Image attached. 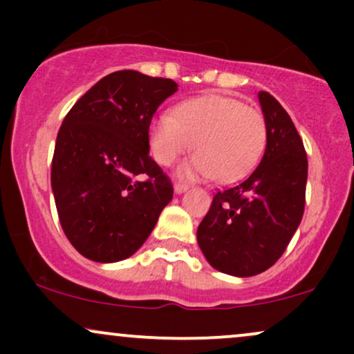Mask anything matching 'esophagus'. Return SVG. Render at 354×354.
<instances>
[{"label": "esophagus", "instance_id": "1", "mask_svg": "<svg viewBox=\"0 0 354 354\" xmlns=\"http://www.w3.org/2000/svg\"><path fill=\"white\" fill-rule=\"evenodd\" d=\"M186 189H188V185H183V183H176L174 185V193L176 194H183Z\"/></svg>", "mask_w": 354, "mask_h": 354}]
</instances>
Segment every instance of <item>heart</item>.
<instances>
[{"label": "heart", "instance_id": "1", "mask_svg": "<svg viewBox=\"0 0 354 354\" xmlns=\"http://www.w3.org/2000/svg\"><path fill=\"white\" fill-rule=\"evenodd\" d=\"M266 135V120L259 109L228 96L209 95L181 103L174 116L154 118L149 148L158 163L169 166L189 151L194 140L196 154L181 166L180 176L231 183L258 163Z\"/></svg>", "mask_w": 354, "mask_h": 354}]
</instances>
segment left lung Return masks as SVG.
<instances>
[{
	"label": "left lung",
	"mask_w": 354,
	"mask_h": 354,
	"mask_svg": "<svg viewBox=\"0 0 354 354\" xmlns=\"http://www.w3.org/2000/svg\"><path fill=\"white\" fill-rule=\"evenodd\" d=\"M266 120V149L245 181L214 194L196 231L206 261L248 278L281 258L301 223L308 160L290 115L270 93H258Z\"/></svg>",
	"instance_id": "1"
}]
</instances>
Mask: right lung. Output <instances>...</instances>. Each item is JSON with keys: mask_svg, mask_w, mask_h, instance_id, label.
<instances>
[{"mask_svg": "<svg viewBox=\"0 0 354 354\" xmlns=\"http://www.w3.org/2000/svg\"><path fill=\"white\" fill-rule=\"evenodd\" d=\"M176 91L173 80L116 71L63 120L51 189L61 228L84 258L116 263L135 254L171 201L173 186L149 158L148 135L158 106Z\"/></svg>", "mask_w": 354, "mask_h": 354, "instance_id": "add662e5", "label": "right lung"}]
</instances>
